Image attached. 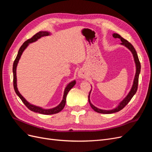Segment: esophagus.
Returning <instances> with one entry per match:
<instances>
[{"instance_id": "1", "label": "esophagus", "mask_w": 152, "mask_h": 152, "mask_svg": "<svg viewBox=\"0 0 152 152\" xmlns=\"http://www.w3.org/2000/svg\"><path fill=\"white\" fill-rule=\"evenodd\" d=\"M78 75L80 78H84L86 77L85 73L83 71H79V73H78Z\"/></svg>"}]
</instances>
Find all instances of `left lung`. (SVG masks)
I'll use <instances>...</instances> for the list:
<instances>
[{"label": "left lung", "instance_id": "left-lung-1", "mask_svg": "<svg viewBox=\"0 0 152 152\" xmlns=\"http://www.w3.org/2000/svg\"><path fill=\"white\" fill-rule=\"evenodd\" d=\"M113 37L115 39H121V42H122L121 44L124 45V46H126V48H127L131 50V53L133 54V57H134V62L136 63V72L134 82H133V85L132 86V88H131L130 92L129 93V94H127L126 97L124 98L120 103H119V104L118 105V107H117L115 108H114L113 110H104L99 109L98 108H96V107H94V106L91 103L89 96H90V93H91V91H90L89 94L88 96V99H89V104L91 105V108H93L94 110V111L96 112L100 113H104V114H110V113H115V112H119L120 110H121L122 109H123L124 107H125L126 106L127 104V103L130 102V100L132 99V98L133 97V96H134L136 94V91H137V86H138L139 75H140V71H141L140 62V60H139L138 56H137V53L136 51L134 48L133 47V45L130 42H129L127 40L124 39V38L122 37L120 35H118L117 34H113Z\"/></svg>", "mask_w": 152, "mask_h": 152}]
</instances>
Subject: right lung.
<instances>
[{
	"mask_svg": "<svg viewBox=\"0 0 152 152\" xmlns=\"http://www.w3.org/2000/svg\"><path fill=\"white\" fill-rule=\"evenodd\" d=\"M49 35H50V34L48 31H39V32H38V33H37L35 35H34L31 39H28L26 41H25V42L23 44L21 48H20L19 50H18L17 56L15 59V61H14L13 67H12L13 86H14V89H15V91L16 92V94L19 96L20 98L21 99L23 103L25 104L26 107L29 110H30L31 111H33L34 112L41 113V114H44V115H51V114L57 113L59 112H61L65 106L66 98V96H67L68 93L69 92V91H70L72 88V87L75 85V83H76L75 80H73L67 85V86L66 87V88L65 89V91H64L63 98V100L61 101V102L59 105H58L56 107L51 108V109H43L42 108L37 107V106H35V105H33V104L29 103L23 97L21 94L19 93V91H18V88H17V84H16V67H17L18 63L20 60V57L21 56L23 52L24 51V50L26 48L27 46H28L30 43L35 42L36 40H37L39 39L42 37L48 36Z\"/></svg>",
	"mask_w": 152,
	"mask_h": 152,
	"instance_id": "obj_1",
	"label": "right lung"
}]
</instances>
